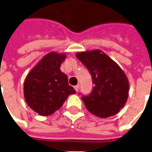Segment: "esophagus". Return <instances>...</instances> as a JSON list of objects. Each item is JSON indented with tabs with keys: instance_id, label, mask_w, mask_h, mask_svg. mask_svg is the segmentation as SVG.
Wrapping results in <instances>:
<instances>
[{
	"instance_id": "34e87169",
	"label": "esophagus",
	"mask_w": 152,
	"mask_h": 152,
	"mask_svg": "<svg viewBox=\"0 0 152 152\" xmlns=\"http://www.w3.org/2000/svg\"><path fill=\"white\" fill-rule=\"evenodd\" d=\"M79 88H80L79 85H76V86H74V89L76 90V91H79Z\"/></svg>"
}]
</instances>
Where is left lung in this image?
<instances>
[{
  "label": "left lung",
  "instance_id": "1",
  "mask_svg": "<svg viewBox=\"0 0 152 152\" xmlns=\"http://www.w3.org/2000/svg\"><path fill=\"white\" fill-rule=\"evenodd\" d=\"M92 76L94 86L91 93L81 99L86 109L99 118H108L119 112L128 99L129 83L124 71L101 50L76 53Z\"/></svg>",
  "mask_w": 152,
  "mask_h": 152
}]
</instances>
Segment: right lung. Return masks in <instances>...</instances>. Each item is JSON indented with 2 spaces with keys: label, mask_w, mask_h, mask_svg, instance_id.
I'll return each mask as SVG.
<instances>
[{
  "label": "right lung",
  "mask_w": 152,
  "mask_h": 152,
  "mask_svg": "<svg viewBox=\"0 0 152 152\" xmlns=\"http://www.w3.org/2000/svg\"><path fill=\"white\" fill-rule=\"evenodd\" d=\"M64 53L51 52L43 57L28 73L24 84V99L34 111L43 116L61 108L70 94H75L69 86L67 76L60 70Z\"/></svg>",
  "instance_id": "1"
}]
</instances>
